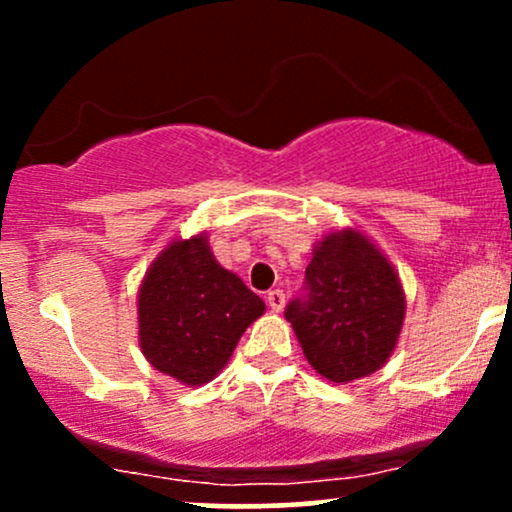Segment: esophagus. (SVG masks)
I'll use <instances>...</instances> for the list:
<instances>
[{
  "instance_id": "1",
  "label": "esophagus",
  "mask_w": 512,
  "mask_h": 512,
  "mask_svg": "<svg viewBox=\"0 0 512 512\" xmlns=\"http://www.w3.org/2000/svg\"><path fill=\"white\" fill-rule=\"evenodd\" d=\"M267 303H269V308L274 310V313H279V310L286 305V293L281 291V289L269 291V293H267Z\"/></svg>"
}]
</instances>
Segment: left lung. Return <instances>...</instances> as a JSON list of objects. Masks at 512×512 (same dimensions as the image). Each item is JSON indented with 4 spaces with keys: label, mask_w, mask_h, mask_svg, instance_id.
<instances>
[{
    "label": "left lung",
    "mask_w": 512,
    "mask_h": 512,
    "mask_svg": "<svg viewBox=\"0 0 512 512\" xmlns=\"http://www.w3.org/2000/svg\"><path fill=\"white\" fill-rule=\"evenodd\" d=\"M308 296L286 308L308 363L330 383L383 368L404 325L402 281L368 236L354 228L317 240L305 269Z\"/></svg>",
    "instance_id": "obj_1"
}]
</instances>
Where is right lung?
I'll return each mask as SVG.
<instances>
[{
	"mask_svg": "<svg viewBox=\"0 0 512 512\" xmlns=\"http://www.w3.org/2000/svg\"><path fill=\"white\" fill-rule=\"evenodd\" d=\"M262 313V298L216 262L207 233L175 238L139 286V346L158 373L199 387L221 373Z\"/></svg>",
	"mask_w": 512,
	"mask_h": 512,
	"instance_id": "obj_1",
	"label": "right lung"
}]
</instances>
